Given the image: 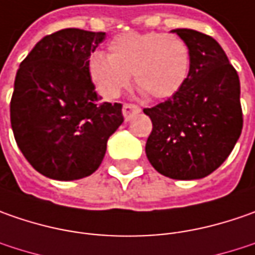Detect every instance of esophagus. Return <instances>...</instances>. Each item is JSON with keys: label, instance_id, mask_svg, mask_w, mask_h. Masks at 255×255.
I'll list each match as a JSON object with an SVG mask.
<instances>
[{"label": "esophagus", "instance_id": "esophagus-1", "mask_svg": "<svg viewBox=\"0 0 255 255\" xmlns=\"http://www.w3.org/2000/svg\"><path fill=\"white\" fill-rule=\"evenodd\" d=\"M140 108L139 106H136V105H132V103H126V105H123V118H125V121L126 122H129L130 119H132L133 116H136L137 113H140Z\"/></svg>", "mask_w": 255, "mask_h": 255}]
</instances>
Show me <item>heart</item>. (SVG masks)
Returning a JSON list of instances; mask_svg holds the SVG:
<instances>
[{
    "mask_svg": "<svg viewBox=\"0 0 255 255\" xmlns=\"http://www.w3.org/2000/svg\"><path fill=\"white\" fill-rule=\"evenodd\" d=\"M109 54L95 52L88 74L105 99H116L129 88L132 75L140 92L169 99L180 92L191 68L189 45L176 35L125 32L108 45Z\"/></svg>",
    "mask_w": 255,
    "mask_h": 255,
    "instance_id": "heart-1",
    "label": "heart"
}]
</instances>
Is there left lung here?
<instances>
[{
  "label": "left lung",
  "instance_id": "left-lung-1",
  "mask_svg": "<svg viewBox=\"0 0 255 255\" xmlns=\"http://www.w3.org/2000/svg\"><path fill=\"white\" fill-rule=\"evenodd\" d=\"M171 32L190 48V75L177 95L143 111L153 123L146 156L163 176L196 180L220 167L240 137V79L214 38L187 28Z\"/></svg>",
  "mask_w": 255,
  "mask_h": 255
}]
</instances>
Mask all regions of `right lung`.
Listing matches in <instances>:
<instances>
[{
    "label": "right lung",
    "mask_w": 255,
    "mask_h": 255,
    "mask_svg": "<svg viewBox=\"0 0 255 255\" xmlns=\"http://www.w3.org/2000/svg\"><path fill=\"white\" fill-rule=\"evenodd\" d=\"M105 32L78 28L46 35L15 76L11 126L35 170L54 180H78L101 166L108 139L122 125V105L102 102L88 61Z\"/></svg>",
    "instance_id": "right-lung-1"
}]
</instances>
